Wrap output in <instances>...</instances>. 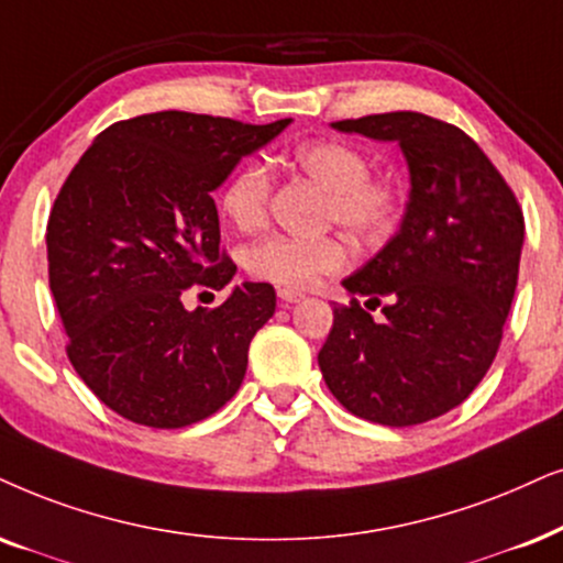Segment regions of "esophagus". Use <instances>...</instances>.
Returning <instances> with one entry per match:
<instances>
[{
  "label": "esophagus",
  "instance_id": "1",
  "mask_svg": "<svg viewBox=\"0 0 563 563\" xmlns=\"http://www.w3.org/2000/svg\"><path fill=\"white\" fill-rule=\"evenodd\" d=\"M276 295H279L282 302H299V299H305L302 291H295V289H279Z\"/></svg>",
  "mask_w": 563,
  "mask_h": 563
}]
</instances>
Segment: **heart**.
<instances>
[{
	"mask_svg": "<svg viewBox=\"0 0 563 563\" xmlns=\"http://www.w3.org/2000/svg\"><path fill=\"white\" fill-rule=\"evenodd\" d=\"M291 167L325 191V222H335L362 243L388 238L404 211L406 188L396 173H372V157L339 139L305 142L289 152ZM274 178L258 159H247L230 175L219 203L238 230L264 228L272 207ZM349 247L339 235L297 238L274 232L245 251L253 279L284 289H305L320 276L346 266Z\"/></svg>",
	"mask_w": 563,
	"mask_h": 563,
	"instance_id": "obj_1",
	"label": "heart"
}]
</instances>
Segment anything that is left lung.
I'll return each instance as SVG.
<instances>
[{
	"label": "left lung",
	"instance_id": "8db88e82",
	"mask_svg": "<svg viewBox=\"0 0 563 563\" xmlns=\"http://www.w3.org/2000/svg\"><path fill=\"white\" fill-rule=\"evenodd\" d=\"M333 129L398 142L411 199L396 238L344 279L352 299L333 308L320 372L360 419L424 424L463 404L499 352L520 274L522 209L484 150L452 123L396 111ZM375 307L383 319L371 318Z\"/></svg>",
	"mask_w": 563,
	"mask_h": 563
}]
</instances>
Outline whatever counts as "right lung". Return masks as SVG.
<instances>
[{"mask_svg":"<svg viewBox=\"0 0 563 563\" xmlns=\"http://www.w3.org/2000/svg\"><path fill=\"white\" fill-rule=\"evenodd\" d=\"M289 121L136 115L100 131L64 180L46 228L48 284L71 367L123 419L180 429L238 393L274 287L245 282L194 312L184 295L235 276L211 191Z\"/></svg>","mask_w":563,"mask_h":563,"instance_id":"obj_1","label":"right lung"}]
</instances>
